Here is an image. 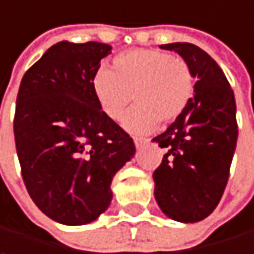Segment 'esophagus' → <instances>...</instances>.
<instances>
[{
  "mask_svg": "<svg viewBox=\"0 0 254 254\" xmlns=\"http://www.w3.org/2000/svg\"><path fill=\"white\" fill-rule=\"evenodd\" d=\"M148 140L146 139H142V137H134V145H136V148L137 149H140L145 143H146Z\"/></svg>",
  "mask_w": 254,
  "mask_h": 254,
  "instance_id": "1",
  "label": "esophagus"
}]
</instances>
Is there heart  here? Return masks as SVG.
I'll return each mask as SVG.
<instances>
[{"instance_id": "obj_1", "label": "heart", "mask_w": 254, "mask_h": 254, "mask_svg": "<svg viewBox=\"0 0 254 254\" xmlns=\"http://www.w3.org/2000/svg\"><path fill=\"white\" fill-rule=\"evenodd\" d=\"M93 94L103 115L112 121L126 114L124 127L146 133L158 121L170 124L190 106L195 93V73L190 64L155 49H134L114 58L112 70L100 67L91 79Z\"/></svg>"}]
</instances>
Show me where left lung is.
I'll return each instance as SVG.
<instances>
[{
	"instance_id": "obj_1",
	"label": "left lung",
	"mask_w": 254,
	"mask_h": 254,
	"mask_svg": "<svg viewBox=\"0 0 254 254\" xmlns=\"http://www.w3.org/2000/svg\"><path fill=\"white\" fill-rule=\"evenodd\" d=\"M160 47L182 56L198 81L187 111L154 137L167 149L154 172V195L166 216L193 223L216 208L228 184L238 137L235 97L223 70L199 47L190 43Z\"/></svg>"
}]
</instances>
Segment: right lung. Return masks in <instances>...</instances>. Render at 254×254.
Returning <instances> with one entry per match:
<instances>
[{"instance_id":"right-lung-1","label":"right lung","mask_w":254,"mask_h":254,"mask_svg":"<svg viewBox=\"0 0 254 254\" xmlns=\"http://www.w3.org/2000/svg\"><path fill=\"white\" fill-rule=\"evenodd\" d=\"M111 50L96 41L58 43L19 87L13 127L22 178L37 207L64 225L96 220L111 204L112 178L136 152L91 88Z\"/></svg>"}]
</instances>
